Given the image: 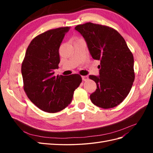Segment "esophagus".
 <instances>
[{
  "instance_id": "esophagus-1",
  "label": "esophagus",
  "mask_w": 153,
  "mask_h": 153,
  "mask_svg": "<svg viewBox=\"0 0 153 153\" xmlns=\"http://www.w3.org/2000/svg\"><path fill=\"white\" fill-rule=\"evenodd\" d=\"M82 80L83 81H87L88 80V76H82Z\"/></svg>"
}]
</instances>
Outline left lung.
<instances>
[{
	"mask_svg": "<svg viewBox=\"0 0 153 153\" xmlns=\"http://www.w3.org/2000/svg\"><path fill=\"white\" fill-rule=\"evenodd\" d=\"M75 29L85 39L92 57L100 61V75H90L97 85L90 95L102 108L117 106L126 98L135 80L134 59L124 39L110 27L88 22Z\"/></svg>",
	"mask_w": 153,
	"mask_h": 153,
	"instance_id": "left-lung-1",
	"label": "left lung"
}]
</instances>
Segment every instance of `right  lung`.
Returning <instances> with one entry per match:
<instances>
[{
	"label": "right lung",
	"instance_id": "add662e5",
	"mask_svg": "<svg viewBox=\"0 0 153 153\" xmlns=\"http://www.w3.org/2000/svg\"><path fill=\"white\" fill-rule=\"evenodd\" d=\"M69 27L51 29L31 41L22 64L24 89L37 107L57 112L71 102L73 92L82 82L81 76H54L59 68V49Z\"/></svg>",
	"mask_w": 153,
	"mask_h": 153
}]
</instances>
